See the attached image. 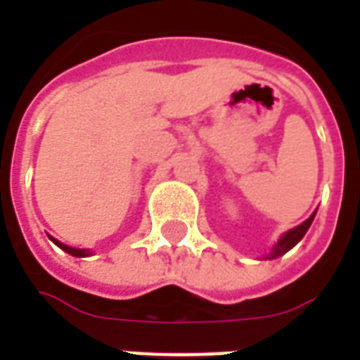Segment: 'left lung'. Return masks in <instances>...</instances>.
<instances>
[{
	"label": "left lung",
	"instance_id": "obj_1",
	"mask_svg": "<svg viewBox=\"0 0 360 360\" xmlns=\"http://www.w3.org/2000/svg\"><path fill=\"white\" fill-rule=\"evenodd\" d=\"M314 216H316V212H314V214H312V216H310L307 221H302L301 226L289 229V231H287V233L283 235V237H281V239H279L276 245H274V249L270 250V255H266V258H278V257H281V255H285L287 250L293 249L295 245H297V243L301 241L302 237H304V233L309 231V227H310V224H312Z\"/></svg>",
	"mask_w": 360,
	"mask_h": 360
}]
</instances>
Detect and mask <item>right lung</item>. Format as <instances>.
Instances as JSON below:
<instances>
[{
	"label": "right lung",
	"instance_id": "right-lung-1",
	"mask_svg": "<svg viewBox=\"0 0 360 360\" xmlns=\"http://www.w3.org/2000/svg\"><path fill=\"white\" fill-rule=\"evenodd\" d=\"M50 239L56 243V245H58L59 249H63L65 252H69V255H73V257L82 258V257H89L90 255V250H86V249H73V247H67V245H63V243H59L58 239H53V237H50Z\"/></svg>",
	"mask_w": 360,
	"mask_h": 360
}]
</instances>
